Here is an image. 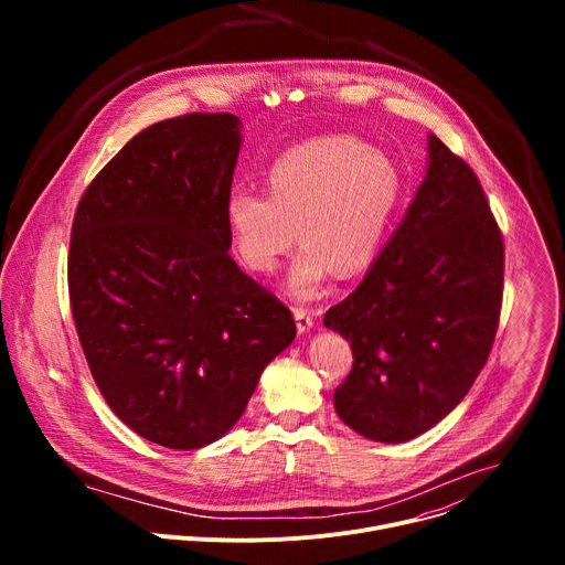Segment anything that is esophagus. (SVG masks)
Wrapping results in <instances>:
<instances>
[{"mask_svg":"<svg viewBox=\"0 0 565 565\" xmlns=\"http://www.w3.org/2000/svg\"><path fill=\"white\" fill-rule=\"evenodd\" d=\"M292 315H295V324H297L299 333H308L312 329L315 319H312V312L308 308H295Z\"/></svg>","mask_w":565,"mask_h":565,"instance_id":"34e87169","label":"esophagus"}]
</instances>
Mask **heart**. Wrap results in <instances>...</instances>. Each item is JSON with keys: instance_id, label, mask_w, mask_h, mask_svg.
I'll return each instance as SVG.
<instances>
[{"instance_id": "1", "label": "heart", "mask_w": 565, "mask_h": 565, "mask_svg": "<svg viewBox=\"0 0 565 565\" xmlns=\"http://www.w3.org/2000/svg\"><path fill=\"white\" fill-rule=\"evenodd\" d=\"M402 194L393 160L349 136H321L284 151L268 172V196L238 190L225 223L241 264L270 273L295 244L286 288L317 297L333 273L364 270L380 253Z\"/></svg>"}]
</instances>
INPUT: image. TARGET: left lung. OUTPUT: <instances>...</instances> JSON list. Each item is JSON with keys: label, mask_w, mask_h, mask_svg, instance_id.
<instances>
[{"label": "left lung", "mask_w": 565, "mask_h": 565, "mask_svg": "<svg viewBox=\"0 0 565 565\" xmlns=\"http://www.w3.org/2000/svg\"><path fill=\"white\" fill-rule=\"evenodd\" d=\"M427 174L362 284L324 315L351 342L335 388L344 425L407 443L460 405L486 366L501 315L503 236L476 174L427 138Z\"/></svg>", "instance_id": "obj_1"}]
</instances>
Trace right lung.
<instances>
[{
	"instance_id": "add662e5",
	"label": "right lung",
	"mask_w": 565,
	"mask_h": 565,
	"mask_svg": "<svg viewBox=\"0 0 565 565\" xmlns=\"http://www.w3.org/2000/svg\"><path fill=\"white\" fill-rule=\"evenodd\" d=\"M238 151L232 114L156 122L73 218L68 295L92 375L129 429L170 449L225 436L297 335L290 310L227 255Z\"/></svg>"
}]
</instances>
